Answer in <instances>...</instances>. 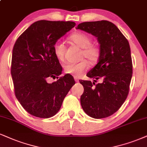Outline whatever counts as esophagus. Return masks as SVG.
I'll use <instances>...</instances> for the list:
<instances>
[{
	"mask_svg": "<svg viewBox=\"0 0 147 147\" xmlns=\"http://www.w3.org/2000/svg\"><path fill=\"white\" fill-rule=\"evenodd\" d=\"M74 80H75V81L76 82H78L79 81V78L78 77H76V76H74Z\"/></svg>",
	"mask_w": 147,
	"mask_h": 147,
	"instance_id": "1",
	"label": "esophagus"
}]
</instances>
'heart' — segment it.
Listing matches in <instances>:
<instances>
[{
    "instance_id": "1",
    "label": "heart",
    "mask_w": 147,
    "mask_h": 147,
    "mask_svg": "<svg viewBox=\"0 0 147 147\" xmlns=\"http://www.w3.org/2000/svg\"><path fill=\"white\" fill-rule=\"evenodd\" d=\"M69 39L76 45L82 48L80 54V59H83L76 63H66L64 65V71L69 75L80 77L89 67L90 64L88 61V59L92 63H96L98 61L100 55V50L97 45L91 43V37L84 32H75L70 36ZM54 53L59 61H64L65 53L64 43L61 41L56 42L54 46ZM85 58L88 59L86 60Z\"/></svg>"
}]
</instances>
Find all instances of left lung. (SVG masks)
I'll return each instance as SVG.
<instances>
[{
    "label": "left lung",
    "mask_w": 147,
    "mask_h": 147,
    "mask_svg": "<svg viewBox=\"0 0 147 147\" xmlns=\"http://www.w3.org/2000/svg\"><path fill=\"white\" fill-rule=\"evenodd\" d=\"M76 29L91 34L100 44L98 63L86 74L90 80H80L84 93L80 103L85 113L103 119L115 113L125 102L132 77L129 42L113 23L107 20L79 24ZM102 82L95 84L97 79Z\"/></svg>",
    "instance_id": "left-lung-1"
}]
</instances>
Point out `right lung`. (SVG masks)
Instances as JSON below:
<instances>
[{
	"mask_svg": "<svg viewBox=\"0 0 147 147\" xmlns=\"http://www.w3.org/2000/svg\"><path fill=\"white\" fill-rule=\"evenodd\" d=\"M74 22L39 20L18 38L12 52L11 74L15 95L26 112L48 119L59 112L63 99L75 84L66 74L59 78L62 67L54 53V46L75 26Z\"/></svg>",
	"mask_w": 147,
	"mask_h": 147,
	"instance_id": "obj_1",
	"label": "right lung"
}]
</instances>
